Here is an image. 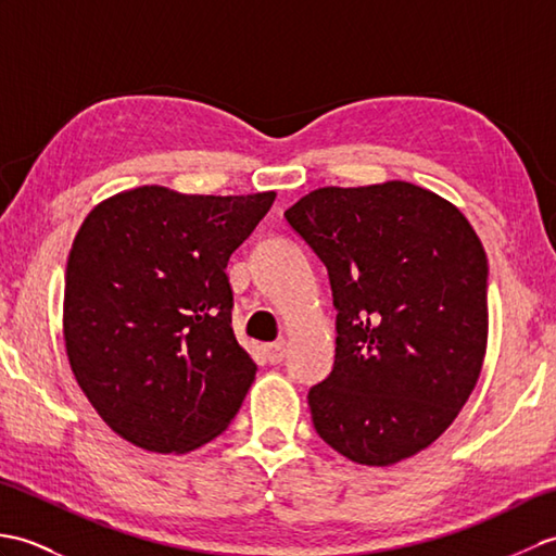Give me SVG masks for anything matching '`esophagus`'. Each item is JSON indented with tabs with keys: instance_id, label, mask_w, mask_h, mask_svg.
I'll return each instance as SVG.
<instances>
[{
	"instance_id": "1",
	"label": "esophagus",
	"mask_w": 556,
	"mask_h": 556,
	"mask_svg": "<svg viewBox=\"0 0 556 556\" xmlns=\"http://www.w3.org/2000/svg\"><path fill=\"white\" fill-rule=\"evenodd\" d=\"M285 353H287V349H285V344H281V341H277V344H267L265 346V358L271 365H277V363L285 361Z\"/></svg>"
}]
</instances>
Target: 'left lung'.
<instances>
[{
    "label": "left lung",
    "mask_w": 556,
    "mask_h": 556,
    "mask_svg": "<svg viewBox=\"0 0 556 556\" xmlns=\"http://www.w3.org/2000/svg\"><path fill=\"white\" fill-rule=\"evenodd\" d=\"M323 260L337 356L308 392L317 434L363 466L430 446L488 349V255L456 205L408 181L327 186L285 212Z\"/></svg>",
    "instance_id": "left-lung-1"
}]
</instances>
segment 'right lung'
Segmentation results:
<instances>
[{"label":"right lung","mask_w":556,"mask_h":556,"mask_svg":"<svg viewBox=\"0 0 556 556\" xmlns=\"http://www.w3.org/2000/svg\"><path fill=\"white\" fill-rule=\"evenodd\" d=\"M275 195L140 186L83 219L66 263V356L92 408L126 442L193 452L241 408L257 368L233 337L224 269Z\"/></svg>","instance_id":"add662e5"}]
</instances>
